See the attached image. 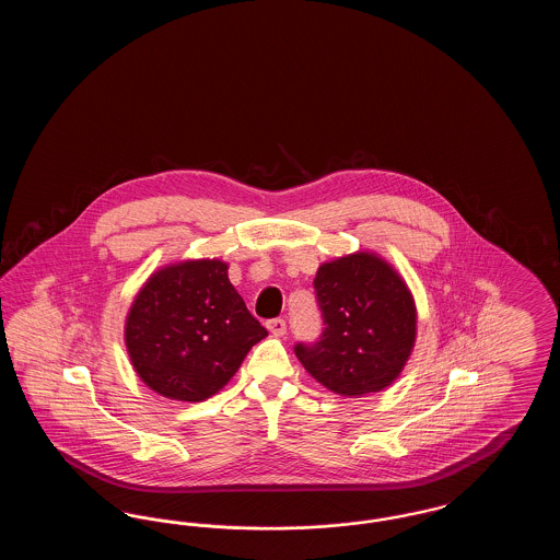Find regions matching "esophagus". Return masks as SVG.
I'll use <instances>...</instances> for the list:
<instances>
[{"mask_svg": "<svg viewBox=\"0 0 560 560\" xmlns=\"http://www.w3.org/2000/svg\"><path fill=\"white\" fill-rule=\"evenodd\" d=\"M268 331L275 336V338H281V336H285V331H288V325H285V320L283 319H272L267 323Z\"/></svg>", "mask_w": 560, "mask_h": 560, "instance_id": "obj_1", "label": "esophagus"}]
</instances>
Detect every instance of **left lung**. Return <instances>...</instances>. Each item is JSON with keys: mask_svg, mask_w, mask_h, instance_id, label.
Wrapping results in <instances>:
<instances>
[{"mask_svg": "<svg viewBox=\"0 0 560 560\" xmlns=\"http://www.w3.org/2000/svg\"><path fill=\"white\" fill-rule=\"evenodd\" d=\"M315 290L323 336L295 357L320 386L359 399L397 382L418 338L413 293L397 268L372 249L327 260Z\"/></svg>", "mask_w": 560, "mask_h": 560, "instance_id": "1", "label": "left lung"}]
</instances>
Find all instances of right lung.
<instances>
[{"label":"right lung","instance_id":"right-lung-1","mask_svg":"<svg viewBox=\"0 0 560 560\" xmlns=\"http://www.w3.org/2000/svg\"><path fill=\"white\" fill-rule=\"evenodd\" d=\"M268 331L229 281V262L190 258L160 267L133 295L124 342L153 393L199 402L222 390Z\"/></svg>","mask_w":560,"mask_h":560}]
</instances>
